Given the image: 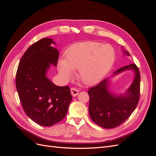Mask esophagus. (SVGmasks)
Returning <instances> with one entry per match:
<instances>
[{
  "instance_id": "esophagus-1",
  "label": "esophagus",
  "mask_w": 156,
  "mask_h": 156,
  "mask_svg": "<svg viewBox=\"0 0 156 156\" xmlns=\"http://www.w3.org/2000/svg\"><path fill=\"white\" fill-rule=\"evenodd\" d=\"M70 90H71V94H72V95L73 96H76L77 94H79V90H78L77 88H74V87L71 88Z\"/></svg>"
}]
</instances>
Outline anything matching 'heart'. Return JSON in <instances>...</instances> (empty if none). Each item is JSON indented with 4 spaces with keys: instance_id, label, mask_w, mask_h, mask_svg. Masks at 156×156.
Instances as JSON below:
<instances>
[{
    "instance_id": "b5f03b06",
    "label": "heart",
    "mask_w": 156,
    "mask_h": 156,
    "mask_svg": "<svg viewBox=\"0 0 156 156\" xmlns=\"http://www.w3.org/2000/svg\"><path fill=\"white\" fill-rule=\"evenodd\" d=\"M115 60V51L108 44L87 41L75 45L65 54L60 72L69 78L72 70L79 69V77L85 84H94L101 79L110 69Z\"/></svg>"
}]
</instances>
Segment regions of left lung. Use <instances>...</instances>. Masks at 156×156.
<instances>
[{
    "label": "left lung",
    "instance_id": "obj_1",
    "mask_svg": "<svg viewBox=\"0 0 156 156\" xmlns=\"http://www.w3.org/2000/svg\"><path fill=\"white\" fill-rule=\"evenodd\" d=\"M125 53L129 55L128 52ZM128 69L135 71V77L126 96H112L107 88V79L88 88L90 116L94 123L103 128H115L123 124L137 106L140 83L138 67L135 64H131L119 68L114 75Z\"/></svg>",
    "mask_w": 156,
    "mask_h": 156
}]
</instances>
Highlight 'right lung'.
<instances>
[{
    "mask_svg": "<svg viewBox=\"0 0 156 156\" xmlns=\"http://www.w3.org/2000/svg\"><path fill=\"white\" fill-rule=\"evenodd\" d=\"M51 44H55L53 40L42 38L30 45L19 63L16 78L23 110L45 127L64 119L72 99L68 86H56L45 75L51 64L56 66L58 63L59 53Z\"/></svg>",
    "mask_w": 156,
    "mask_h": 156,
    "instance_id": "add662e5",
    "label": "right lung"
}]
</instances>
